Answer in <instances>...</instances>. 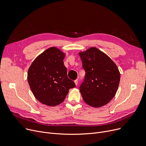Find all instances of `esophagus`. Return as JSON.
<instances>
[{
    "mask_svg": "<svg viewBox=\"0 0 146 146\" xmlns=\"http://www.w3.org/2000/svg\"><path fill=\"white\" fill-rule=\"evenodd\" d=\"M74 83H75L76 86H77V84H78V80H74Z\"/></svg>",
    "mask_w": 146,
    "mask_h": 146,
    "instance_id": "1",
    "label": "esophagus"
}]
</instances>
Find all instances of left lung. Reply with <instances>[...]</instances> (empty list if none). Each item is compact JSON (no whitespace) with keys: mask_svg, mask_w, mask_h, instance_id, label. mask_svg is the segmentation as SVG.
Wrapping results in <instances>:
<instances>
[{"mask_svg":"<svg viewBox=\"0 0 146 146\" xmlns=\"http://www.w3.org/2000/svg\"><path fill=\"white\" fill-rule=\"evenodd\" d=\"M86 72L80 91L84 102L98 108L107 104L115 96L121 74L116 64L96 47L79 53Z\"/></svg>","mask_w":146,"mask_h":146,"instance_id":"1","label":"left lung"}]
</instances>
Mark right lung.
<instances>
[{
    "label": "right lung",
    "mask_w": 146,
    "mask_h": 146,
    "mask_svg": "<svg viewBox=\"0 0 146 146\" xmlns=\"http://www.w3.org/2000/svg\"><path fill=\"white\" fill-rule=\"evenodd\" d=\"M64 56L57 48H49L36 58L28 70V82L34 97L50 107L61 104L69 89L76 87L68 77Z\"/></svg>",
    "instance_id": "right-lung-1"
}]
</instances>
